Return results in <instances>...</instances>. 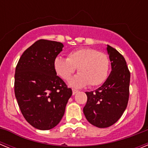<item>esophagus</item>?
Instances as JSON below:
<instances>
[{"label": "esophagus", "mask_w": 148, "mask_h": 148, "mask_svg": "<svg viewBox=\"0 0 148 148\" xmlns=\"http://www.w3.org/2000/svg\"><path fill=\"white\" fill-rule=\"evenodd\" d=\"M78 92V90H75V89H73V95H75V94L77 93Z\"/></svg>", "instance_id": "34e87169"}]
</instances>
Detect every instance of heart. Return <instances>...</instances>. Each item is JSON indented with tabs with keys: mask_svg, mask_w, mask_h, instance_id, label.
Instances as JSON below:
<instances>
[{
	"mask_svg": "<svg viewBox=\"0 0 148 148\" xmlns=\"http://www.w3.org/2000/svg\"><path fill=\"white\" fill-rule=\"evenodd\" d=\"M54 68L57 75L65 81L69 80L78 68V74L72 78L70 85L82 87H96L102 84L108 77L110 59L103 52L92 48H81L70 52L67 58H56Z\"/></svg>",
	"mask_w": 148,
	"mask_h": 148,
	"instance_id": "b5f03b06",
	"label": "heart"
}]
</instances>
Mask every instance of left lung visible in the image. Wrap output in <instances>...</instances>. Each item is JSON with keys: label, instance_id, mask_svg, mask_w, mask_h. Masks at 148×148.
<instances>
[{"label": "left lung", "instance_id": "obj_1", "mask_svg": "<svg viewBox=\"0 0 148 148\" xmlns=\"http://www.w3.org/2000/svg\"><path fill=\"white\" fill-rule=\"evenodd\" d=\"M112 70L101 87L86 92L87 104L83 112L87 121L100 128L110 127L118 121L127 106L130 73L122 55L108 45Z\"/></svg>", "mask_w": 148, "mask_h": 148}]
</instances>
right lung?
Returning a JSON list of instances; mask_svg holds the SVG:
<instances>
[{"mask_svg":"<svg viewBox=\"0 0 148 148\" xmlns=\"http://www.w3.org/2000/svg\"><path fill=\"white\" fill-rule=\"evenodd\" d=\"M63 47L61 42L37 40L23 52L15 68L18 106L27 122L39 130H50L58 125L73 94L54 68Z\"/></svg>","mask_w":148,"mask_h":148,"instance_id":"add662e5","label":"right lung"}]
</instances>
